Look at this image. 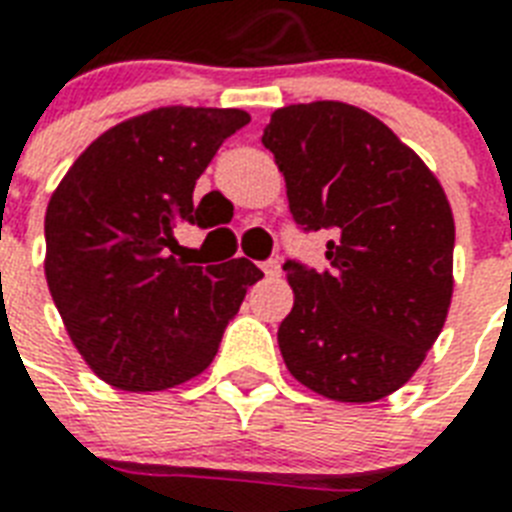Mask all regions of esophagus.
<instances>
[{"instance_id": "esophagus-1", "label": "esophagus", "mask_w": 512, "mask_h": 512, "mask_svg": "<svg viewBox=\"0 0 512 512\" xmlns=\"http://www.w3.org/2000/svg\"><path fill=\"white\" fill-rule=\"evenodd\" d=\"M263 271H265V276H268V279H276V276L281 273L279 260H268V263H263Z\"/></svg>"}]
</instances>
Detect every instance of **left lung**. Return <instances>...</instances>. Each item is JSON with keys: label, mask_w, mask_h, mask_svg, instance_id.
I'll return each mask as SVG.
<instances>
[{"label": "left lung", "mask_w": 512, "mask_h": 512, "mask_svg": "<svg viewBox=\"0 0 512 512\" xmlns=\"http://www.w3.org/2000/svg\"><path fill=\"white\" fill-rule=\"evenodd\" d=\"M289 212L329 228L324 273L287 263L295 305L279 327L289 374L342 404H372L412 380L454 292V217L428 164L364 108L284 106L263 132Z\"/></svg>", "instance_id": "obj_1"}]
</instances>
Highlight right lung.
<instances>
[{
	"label": "right lung",
	"mask_w": 512,
	"mask_h": 512,
	"mask_svg": "<svg viewBox=\"0 0 512 512\" xmlns=\"http://www.w3.org/2000/svg\"><path fill=\"white\" fill-rule=\"evenodd\" d=\"M241 108L162 106L92 140L52 191L44 276L63 327L100 380L154 393L212 364L263 271L247 257L188 265L175 228L201 223L193 188Z\"/></svg>",
	"instance_id": "1"
}]
</instances>
